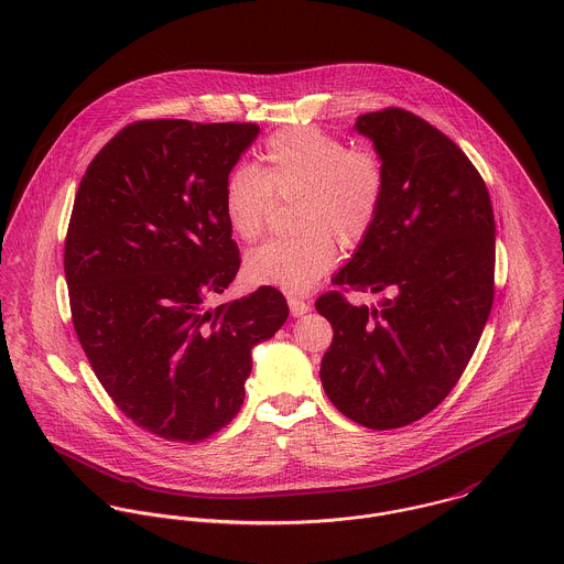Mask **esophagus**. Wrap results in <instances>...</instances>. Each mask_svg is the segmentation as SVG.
<instances>
[{
	"label": "esophagus",
	"instance_id": "obj_1",
	"mask_svg": "<svg viewBox=\"0 0 564 564\" xmlns=\"http://www.w3.org/2000/svg\"><path fill=\"white\" fill-rule=\"evenodd\" d=\"M289 308H291L293 317H302L311 311V304H306L304 300H297V297H289Z\"/></svg>",
	"mask_w": 564,
	"mask_h": 564
}]
</instances>
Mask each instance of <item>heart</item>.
I'll return each mask as SVG.
<instances>
[{"label":"heart","mask_w":564,"mask_h":564,"mask_svg":"<svg viewBox=\"0 0 564 564\" xmlns=\"http://www.w3.org/2000/svg\"><path fill=\"white\" fill-rule=\"evenodd\" d=\"M387 191L382 161L315 126H297L269 137L258 166H237L224 184V215L232 235L256 241L271 197H295V237L262 242L245 256L249 284L306 293L334 267L336 241L356 247L371 232Z\"/></svg>","instance_id":"b5f03b06"}]
</instances>
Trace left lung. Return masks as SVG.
<instances>
[{
	"label": "left lung",
	"mask_w": 564,
	"mask_h": 564,
	"mask_svg": "<svg viewBox=\"0 0 564 564\" xmlns=\"http://www.w3.org/2000/svg\"><path fill=\"white\" fill-rule=\"evenodd\" d=\"M354 130L373 143L387 191L332 282L389 297L373 308L338 291L317 300L334 329L319 376L347 419L393 430L443 402L478 347L492 306L495 219L478 169L421 117L384 108Z\"/></svg>",
	"instance_id": "8db88e82"
}]
</instances>
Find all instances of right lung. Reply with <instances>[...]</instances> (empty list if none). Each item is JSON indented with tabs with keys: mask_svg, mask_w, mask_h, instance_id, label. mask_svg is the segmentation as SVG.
Wrapping results in <instances>:
<instances>
[{
	"mask_svg": "<svg viewBox=\"0 0 564 564\" xmlns=\"http://www.w3.org/2000/svg\"><path fill=\"white\" fill-rule=\"evenodd\" d=\"M258 132L130 123L88 164L76 195L65 275L82 349L119 410L166 441H204L237 416L253 345L289 317L273 286L208 308L241 264L224 184Z\"/></svg>",
	"mask_w": 564,
	"mask_h": 564,
	"instance_id": "obj_1",
	"label": "right lung"
}]
</instances>
